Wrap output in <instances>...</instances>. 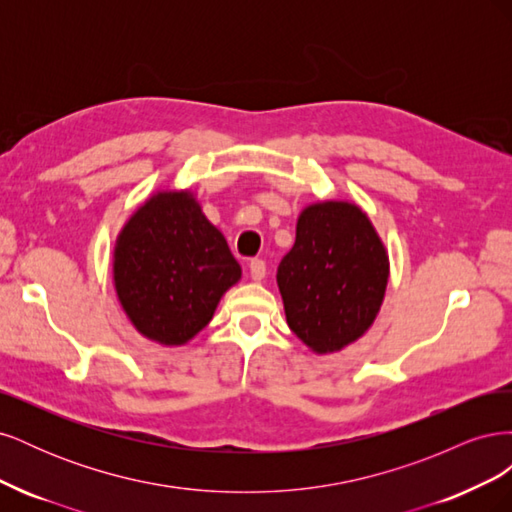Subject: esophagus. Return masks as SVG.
Returning <instances> with one entry per match:
<instances>
[{"instance_id":"34e87169","label":"esophagus","mask_w":512,"mask_h":512,"mask_svg":"<svg viewBox=\"0 0 512 512\" xmlns=\"http://www.w3.org/2000/svg\"><path fill=\"white\" fill-rule=\"evenodd\" d=\"M250 275H252V280H254V282L265 280V275H267V265H265V260L252 258V260H250Z\"/></svg>"}]
</instances>
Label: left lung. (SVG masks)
Returning <instances> with one entry per match:
<instances>
[{"label": "left lung", "mask_w": 512, "mask_h": 512, "mask_svg": "<svg viewBox=\"0 0 512 512\" xmlns=\"http://www.w3.org/2000/svg\"><path fill=\"white\" fill-rule=\"evenodd\" d=\"M389 254L367 213L346 200L301 211L297 239L277 267L290 331L316 354L339 352L374 324Z\"/></svg>", "instance_id": "1"}]
</instances>
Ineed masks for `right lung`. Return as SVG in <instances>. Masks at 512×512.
Returning <instances> with one entry per match:
<instances>
[{
	"instance_id": "1",
	"label": "right lung",
	"mask_w": 512,
	"mask_h": 512,
	"mask_svg": "<svg viewBox=\"0 0 512 512\" xmlns=\"http://www.w3.org/2000/svg\"><path fill=\"white\" fill-rule=\"evenodd\" d=\"M117 299L134 329L162 346L203 331L241 267L190 190L147 198L113 250Z\"/></svg>"
}]
</instances>
